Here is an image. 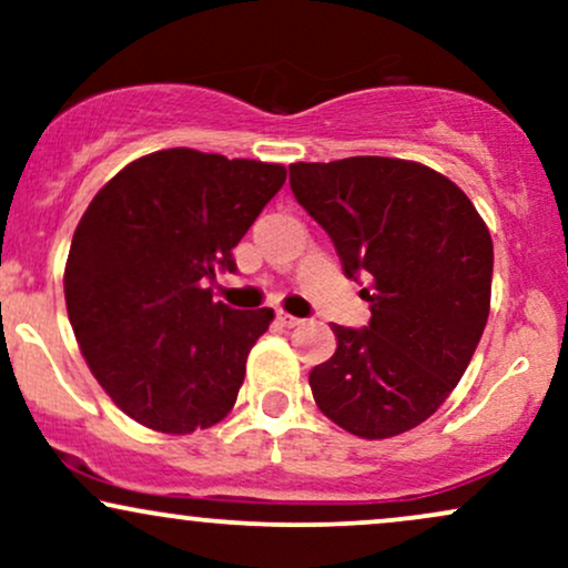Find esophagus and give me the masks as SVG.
<instances>
[{
	"instance_id": "34e87169",
	"label": "esophagus",
	"mask_w": 568,
	"mask_h": 568,
	"mask_svg": "<svg viewBox=\"0 0 568 568\" xmlns=\"http://www.w3.org/2000/svg\"><path fill=\"white\" fill-rule=\"evenodd\" d=\"M277 323L283 325V328H296V325H302L304 321H298V317L288 315V312H277Z\"/></svg>"
}]
</instances>
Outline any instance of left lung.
Returning a JSON list of instances; mask_svg holds the SVG:
<instances>
[{
    "label": "left lung",
    "instance_id": "1",
    "mask_svg": "<svg viewBox=\"0 0 568 568\" xmlns=\"http://www.w3.org/2000/svg\"><path fill=\"white\" fill-rule=\"evenodd\" d=\"M291 189L344 275L368 280V325H334V357L310 374L317 408L357 438L408 433L446 403L484 336L486 221L454 181L410 160L293 162Z\"/></svg>",
    "mask_w": 568,
    "mask_h": 568
}]
</instances>
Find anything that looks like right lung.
<instances>
[{"label":"right lung","mask_w":568,"mask_h":568,"mask_svg":"<svg viewBox=\"0 0 568 568\" xmlns=\"http://www.w3.org/2000/svg\"><path fill=\"white\" fill-rule=\"evenodd\" d=\"M285 184V168L162 149L95 194L63 272L69 323L103 393L139 425L189 435L219 425L247 352L275 312L230 310L205 280Z\"/></svg>","instance_id":"right-lung-1"}]
</instances>
